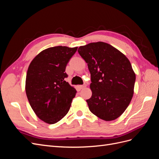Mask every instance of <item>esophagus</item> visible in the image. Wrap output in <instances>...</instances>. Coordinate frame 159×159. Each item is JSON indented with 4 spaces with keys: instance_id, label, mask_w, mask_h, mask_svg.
<instances>
[{
    "instance_id": "esophagus-1",
    "label": "esophagus",
    "mask_w": 159,
    "mask_h": 159,
    "mask_svg": "<svg viewBox=\"0 0 159 159\" xmlns=\"http://www.w3.org/2000/svg\"><path fill=\"white\" fill-rule=\"evenodd\" d=\"M79 87H80V89H84L86 87V85H80Z\"/></svg>"
}]
</instances>
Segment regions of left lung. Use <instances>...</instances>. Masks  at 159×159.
<instances>
[{"label": "left lung", "instance_id": "left-lung-1", "mask_svg": "<svg viewBox=\"0 0 159 159\" xmlns=\"http://www.w3.org/2000/svg\"><path fill=\"white\" fill-rule=\"evenodd\" d=\"M78 53L91 74V98L86 100L90 111L105 121L123 113L132 99L135 74L123 54L107 43L92 42L80 46Z\"/></svg>", "mask_w": 159, "mask_h": 159}]
</instances>
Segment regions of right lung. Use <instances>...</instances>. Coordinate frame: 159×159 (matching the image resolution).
<instances>
[{
	"label": "right lung",
	"instance_id": "obj_1",
	"mask_svg": "<svg viewBox=\"0 0 159 159\" xmlns=\"http://www.w3.org/2000/svg\"><path fill=\"white\" fill-rule=\"evenodd\" d=\"M78 47L55 46L38 54L28 67L26 93L38 117L54 124L69 111L77 91L66 82V67Z\"/></svg>",
	"mask_w": 159,
	"mask_h": 159
}]
</instances>
